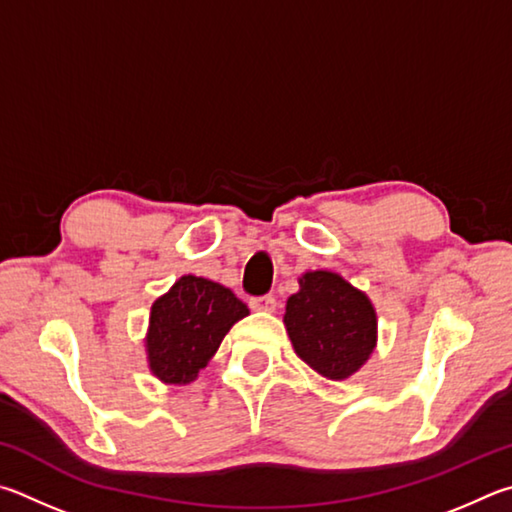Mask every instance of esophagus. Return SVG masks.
<instances>
[{
	"label": "esophagus",
	"mask_w": 512,
	"mask_h": 512,
	"mask_svg": "<svg viewBox=\"0 0 512 512\" xmlns=\"http://www.w3.org/2000/svg\"><path fill=\"white\" fill-rule=\"evenodd\" d=\"M251 310H258V312H274L276 310V299L272 294H265V297H254L249 301Z\"/></svg>",
	"instance_id": "1"
}]
</instances>
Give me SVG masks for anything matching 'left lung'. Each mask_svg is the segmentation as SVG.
Wrapping results in <instances>:
<instances>
[{
	"mask_svg": "<svg viewBox=\"0 0 512 512\" xmlns=\"http://www.w3.org/2000/svg\"><path fill=\"white\" fill-rule=\"evenodd\" d=\"M283 321L294 353L328 380H346L360 371L378 339L369 297L328 270L301 276Z\"/></svg>",
	"mask_w": 512,
	"mask_h": 512,
	"instance_id": "8db88e82",
	"label": "left lung"
}]
</instances>
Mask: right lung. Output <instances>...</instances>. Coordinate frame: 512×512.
<instances>
[{
    "label": "right lung",
    "mask_w": 512,
    "mask_h": 512,
    "mask_svg": "<svg viewBox=\"0 0 512 512\" xmlns=\"http://www.w3.org/2000/svg\"><path fill=\"white\" fill-rule=\"evenodd\" d=\"M247 315V306L229 288L202 276H182L150 308V371L166 384L193 382L231 326Z\"/></svg>",
    "instance_id": "1"
}]
</instances>
